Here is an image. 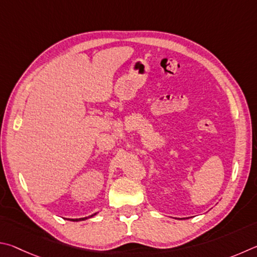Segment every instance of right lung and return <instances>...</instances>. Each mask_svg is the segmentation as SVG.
<instances>
[{"label":"right lung","mask_w":257,"mask_h":257,"mask_svg":"<svg viewBox=\"0 0 257 257\" xmlns=\"http://www.w3.org/2000/svg\"><path fill=\"white\" fill-rule=\"evenodd\" d=\"M94 214H96V213H94ZM94 214H92V215H90V217L89 218H91V217H93V215ZM85 219H88V218H80V219H71L72 220V221H81V220H85Z\"/></svg>","instance_id":"right-lung-1"}]
</instances>
